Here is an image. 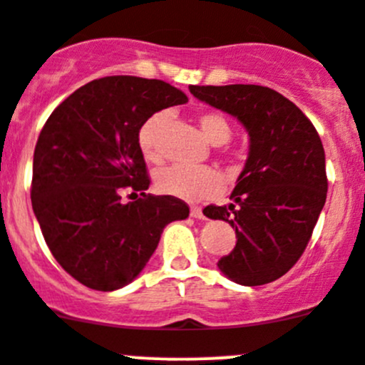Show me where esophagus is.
Listing matches in <instances>:
<instances>
[{"label":"esophagus","mask_w":365,"mask_h":365,"mask_svg":"<svg viewBox=\"0 0 365 365\" xmlns=\"http://www.w3.org/2000/svg\"><path fill=\"white\" fill-rule=\"evenodd\" d=\"M190 216L196 217V220H205V214H203V209H202V207H196V205L190 207Z\"/></svg>","instance_id":"obj_1"}]
</instances>
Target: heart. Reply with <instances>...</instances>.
Returning a JSON list of instances; mask_svg holds the SVG:
<instances>
[{"mask_svg":"<svg viewBox=\"0 0 365 365\" xmlns=\"http://www.w3.org/2000/svg\"><path fill=\"white\" fill-rule=\"evenodd\" d=\"M165 122V115L155 113L138 129V145L142 155L151 162L160 160L158 133ZM198 124L207 140L212 145H223L232 136V125L227 117L217 111H205L198 117ZM155 185L160 192L175 198L198 202L216 192L221 185V176L212 167L169 165L155 175Z\"/></svg>","mask_w":365,"mask_h":365,"instance_id":"b5f03b06","label":"heart"}]
</instances>
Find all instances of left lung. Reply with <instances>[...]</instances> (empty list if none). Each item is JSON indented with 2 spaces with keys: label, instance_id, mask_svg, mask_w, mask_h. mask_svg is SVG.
Instances as JSON below:
<instances>
[{
  "label": "left lung",
  "instance_id": "1",
  "mask_svg": "<svg viewBox=\"0 0 365 365\" xmlns=\"http://www.w3.org/2000/svg\"><path fill=\"white\" fill-rule=\"evenodd\" d=\"M190 93L232 115L250 136L248 158L230 205L203 214L236 229V247L217 261L230 281L259 286L290 270L304 252L326 203L321 136L297 106L255 84L189 86Z\"/></svg>",
  "mask_w": 365,
  "mask_h": 365
}]
</instances>
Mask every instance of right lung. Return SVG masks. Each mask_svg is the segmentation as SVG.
I'll list each match as a JSON object with an SVG mask.
<instances>
[{
    "mask_svg": "<svg viewBox=\"0 0 365 365\" xmlns=\"http://www.w3.org/2000/svg\"><path fill=\"white\" fill-rule=\"evenodd\" d=\"M187 95L158 79L113 75L61 102L34 151L32 209L57 263L91 290L129 284L148 264L165 225L189 216L175 196L149 187L138 129ZM125 186L143 198L122 204Z\"/></svg>",
    "mask_w": 365,
    "mask_h": 365,
    "instance_id": "add662e5",
    "label": "right lung"
}]
</instances>
